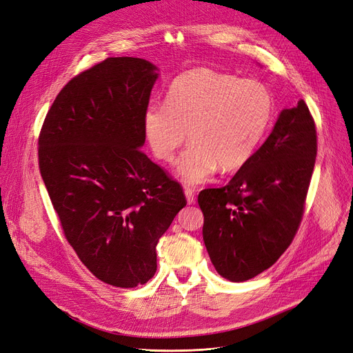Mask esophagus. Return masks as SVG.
I'll return each mask as SVG.
<instances>
[{"mask_svg": "<svg viewBox=\"0 0 353 353\" xmlns=\"http://www.w3.org/2000/svg\"><path fill=\"white\" fill-rule=\"evenodd\" d=\"M185 194H186L188 203H194V199H196V194H194V190H192L190 188H186L185 189Z\"/></svg>", "mask_w": 353, "mask_h": 353, "instance_id": "1", "label": "esophagus"}]
</instances>
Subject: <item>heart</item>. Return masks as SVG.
Instances as JSON below:
<instances>
[{"mask_svg":"<svg viewBox=\"0 0 353 353\" xmlns=\"http://www.w3.org/2000/svg\"><path fill=\"white\" fill-rule=\"evenodd\" d=\"M275 100L254 80L196 68L170 83L165 106L151 103L142 126L155 159L173 161L186 141L176 170L186 185L210 180L219 165L232 172L249 163L268 134Z\"/></svg>","mask_w":353,"mask_h":353,"instance_id":"obj_1","label":"heart"}]
</instances>
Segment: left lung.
Masks as SVG:
<instances>
[{"label": "left lung", "instance_id": "left-lung-1", "mask_svg": "<svg viewBox=\"0 0 353 353\" xmlns=\"http://www.w3.org/2000/svg\"><path fill=\"white\" fill-rule=\"evenodd\" d=\"M317 130L305 101L283 109L272 134L230 183L203 189V241L221 276L243 282L269 269L301 224Z\"/></svg>", "mask_w": 353, "mask_h": 353}]
</instances>
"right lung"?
Segmentation results:
<instances>
[{"label": "right lung", "instance_id": "add662e5", "mask_svg": "<svg viewBox=\"0 0 353 353\" xmlns=\"http://www.w3.org/2000/svg\"><path fill=\"white\" fill-rule=\"evenodd\" d=\"M141 58H108L59 91L39 134V170L63 236L93 275L147 283L155 245L186 196L141 151L142 117L159 74Z\"/></svg>", "mask_w": 353, "mask_h": 353}]
</instances>
